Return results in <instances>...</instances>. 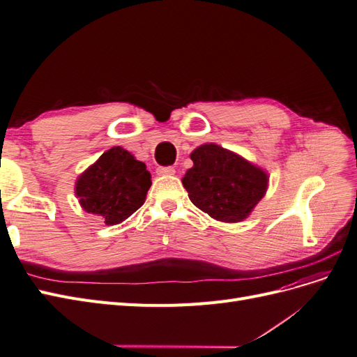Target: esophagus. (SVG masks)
<instances>
[{
  "label": "esophagus",
  "instance_id": "esophagus-1",
  "mask_svg": "<svg viewBox=\"0 0 357 357\" xmlns=\"http://www.w3.org/2000/svg\"><path fill=\"white\" fill-rule=\"evenodd\" d=\"M156 172H158L159 176H174L176 169L172 168V167H159V168L156 169Z\"/></svg>",
  "mask_w": 357,
  "mask_h": 357
}]
</instances>
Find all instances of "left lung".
I'll return each instance as SVG.
<instances>
[{"instance_id": "8db88e82", "label": "left lung", "mask_w": 357, "mask_h": 357, "mask_svg": "<svg viewBox=\"0 0 357 357\" xmlns=\"http://www.w3.org/2000/svg\"><path fill=\"white\" fill-rule=\"evenodd\" d=\"M193 167L181 178L195 207L214 220L238 223L252 214L268 189V172L241 155L214 143L190 153Z\"/></svg>"}]
</instances>
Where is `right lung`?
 I'll return each mask as SVG.
<instances>
[{
    "instance_id": "obj_1",
    "label": "right lung",
    "mask_w": 357,
    "mask_h": 357,
    "mask_svg": "<svg viewBox=\"0 0 357 357\" xmlns=\"http://www.w3.org/2000/svg\"><path fill=\"white\" fill-rule=\"evenodd\" d=\"M150 186L144 162L114 146L77 177L74 193L86 213L101 215L105 225H117L142 207Z\"/></svg>"
}]
</instances>
